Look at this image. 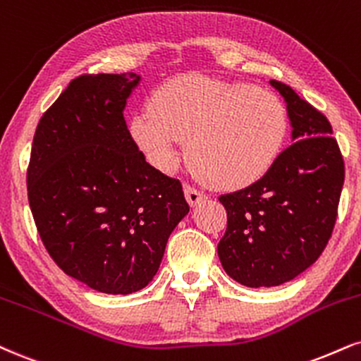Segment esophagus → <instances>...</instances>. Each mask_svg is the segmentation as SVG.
Returning <instances> with one entry per match:
<instances>
[{"label": "esophagus", "mask_w": 361, "mask_h": 361, "mask_svg": "<svg viewBox=\"0 0 361 361\" xmlns=\"http://www.w3.org/2000/svg\"><path fill=\"white\" fill-rule=\"evenodd\" d=\"M185 198L186 202H188L190 207H197L200 202H203L205 200V195L200 193L197 188H193V186H185Z\"/></svg>", "instance_id": "34e87169"}]
</instances>
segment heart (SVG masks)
I'll return each mask as SVG.
<instances>
[{"mask_svg": "<svg viewBox=\"0 0 361 361\" xmlns=\"http://www.w3.org/2000/svg\"><path fill=\"white\" fill-rule=\"evenodd\" d=\"M288 117L276 94L242 82L178 77L154 90L149 109L129 121V134L159 171H171L185 140L195 171L220 188L257 181L274 163Z\"/></svg>", "mask_w": 361, "mask_h": 361, "instance_id": "b5f03b06", "label": "heart"}]
</instances>
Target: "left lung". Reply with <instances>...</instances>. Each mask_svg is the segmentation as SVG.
Returning <instances> with one entry per match:
<instances>
[{"mask_svg": "<svg viewBox=\"0 0 361 361\" xmlns=\"http://www.w3.org/2000/svg\"><path fill=\"white\" fill-rule=\"evenodd\" d=\"M293 145L260 180L222 195L227 230L219 242L225 272L247 288L281 286L318 260L331 237L345 163L331 124L282 82Z\"/></svg>", "mask_w": 361, "mask_h": 361, "instance_id": "obj_1", "label": "left lung"}]
</instances>
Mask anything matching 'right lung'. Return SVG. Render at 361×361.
I'll use <instances>...</instances> for the list:
<instances>
[{
	"label": "right lung",
	"instance_id": "1",
	"mask_svg": "<svg viewBox=\"0 0 361 361\" xmlns=\"http://www.w3.org/2000/svg\"><path fill=\"white\" fill-rule=\"evenodd\" d=\"M139 82L134 72L73 79L37 126L27 173L50 257L106 294L146 288L190 212L180 181L146 163L129 134L124 107Z\"/></svg>",
	"mask_w": 361,
	"mask_h": 361
}]
</instances>
